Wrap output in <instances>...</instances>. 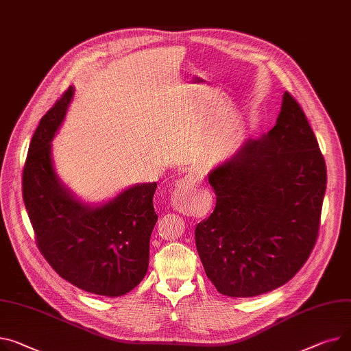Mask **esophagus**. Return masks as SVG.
I'll return each instance as SVG.
<instances>
[{
	"label": "esophagus",
	"instance_id": "obj_1",
	"mask_svg": "<svg viewBox=\"0 0 351 351\" xmlns=\"http://www.w3.org/2000/svg\"><path fill=\"white\" fill-rule=\"evenodd\" d=\"M197 188V182L192 178H183L176 182L175 191L171 195V206L180 213H191L196 207L193 200V191Z\"/></svg>",
	"mask_w": 351,
	"mask_h": 351
}]
</instances>
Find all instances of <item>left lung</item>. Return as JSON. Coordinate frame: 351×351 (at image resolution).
<instances>
[{
    "label": "left lung",
    "instance_id": "1",
    "mask_svg": "<svg viewBox=\"0 0 351 351\" xmlns=\"http://www.w3.org/2000/svg\"><path fill=\"white\" fill-rule=\"evenodd\" d=\"M326 182L317 139L287 91L275 127L208 173L216 207L195 239L220 293L251 298L295 276L317 239Z\"/></svg>",
    "mask_w": 351,
    "mask_h": 351
}]
</instances>
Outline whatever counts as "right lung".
<instances>
[{
    "label": "right lung",
    "instance_id": "right-lung-1",
    "mask_svg": "<svg viewBox=\"0 0 351 351\" xmlns=\"http://www.w3.org/2000/svg\"><path fill=\"white\" fill-rule=\"evenodd\" d=\"M73 93L70 86L34 132L22 172L23 203L39 251L63 279L90 293L121 296L148 271L156 182L135 184L100 206L84 204L64 188L51 141Z\"/></svg>",
    "mask_w": 351,
    "mask_h": 351
}]
</instances>
